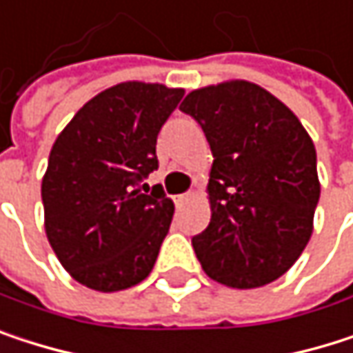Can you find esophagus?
Returning <instances> with one entry per match:
<instances>
[{
    "label": "esophagus",
    "instance_id": "obj_1",
    "mask_svg": "<svg viewBox=\"0 0 353 353\" xmlns=\"http://www.w3.org/2000/svg\"><path fill=\"white\" fill-rule=\"evenodd\" d=\"M191 197H193L191 193H183V195H176V199H174V201H176V205H185V203H189V201H191Z\"/></svg>",
    "mask_w": 353,
    "mask_h": 353
}]
</instances>
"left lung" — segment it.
Wrapping results in <instances>:
<instances>
[{"instance_id": "1", "label": "left lung", "mask_w": 353, "mask_h": 353, "mask_svg": "<svg viewBox=\"0 0 353 353\" xmlns=\"http://www.w3.org/2000/svg\"><path fill=\"white\" fill-rule=\"evenodd\" d=\"M181 110L197 119L214 154L212 218L193 236L203 271L236 290L275 281L314 228L321 183L308 131L279 98L247 80L193 90Z\"/></svg>"}]
</instances>
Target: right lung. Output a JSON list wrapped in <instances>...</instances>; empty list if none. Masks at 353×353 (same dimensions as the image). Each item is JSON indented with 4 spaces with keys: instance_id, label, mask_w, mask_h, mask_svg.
<instances>
[{
    "instance_id": "1",
    "label": "right lung",
    "mask_w": 353,
    "mask_h": 353,
    "mask_svg": "<svg viewBox=\"0 0 353 353\" xmlns=\"http://www.w3.org/2000/svg\"><path fill=\"white\" fill-rule=\"evenodd\" d=\"M183 94L152 82L110 86L51 148L41 185L45 232L63 269L90 290H127L156 263L174 203L141 179L158 168V131Z\"/></svg>"
}]
</instances>
